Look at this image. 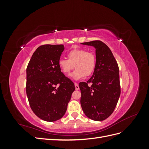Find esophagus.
Returning <instances> with one entry per match:
<instances>
[{"instance_id":"1","label":"esophagus","mask_w":149,"mask_h":149,"mask_svg":"<svg viewBox=\"0 0 149 149\" xmlns=\"http://www.w3.org/2000/svg\"><path fill=\"white\" fill-rule=\"evenodd\" d=\"M74 85H75V89H76V90H78L79 89V86H78V83H74Z\"/></svg>"}]
</instances>
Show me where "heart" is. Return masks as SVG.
<instances>
[{"instance_id": "b5f03b06", "label": "heart", "mask_w": 149, "mask_h": 149, "mask_svg": "<svg viewBox=\"0 0 149 149\" xmlns=\"http://www.w3.org/2000/svg\"><path fill=\"white\" fill-rule=\"evenodd\" d=\"M68 60L61 58L58 61V65L65 74H68L76 68L71 74L74 79H79L84 76L93 74L96 66V57L94 53L83 48H73L68 53Z\"/></svg>"}]
</instances>
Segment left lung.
<instances>
[{"mask_svg": "<svg viewBox=\"0 0 149 149\" xmlns=\"http://www.w3.org/2000/svg\"><path fill=\"white\" fill-rule=\"evenodd\" d=\"M95 47L96 66L86 83L81 82V105L88 118L96 121L105 120L112 114L120 94L119 71L113 54L100 40L84 42ZM92 85L89 87L88 84Z\"/></svg>", "mask_w": 149, "mask_h": 149, "instance_id": "8db88e82", "label": "left lung"}]
</instances>
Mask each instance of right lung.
Wrapping results in <instances>:
<instances>
[{"instance_id": "1", "label": "right lung", "mask_w": 149, "mask_h": 149, "mask_svg": "<svg viewBox=\"0 0 149 149\" xmlns=\"http://www.w3.org/2000/svg\"><path fill=\"white\" fill-rule=\"evenodd\" d=\"M63 45H43L33 53L26 68V93L31 110L41 119L53 122L65 114L73 82L58 65Z\"/></svg>"}]
</instances>
